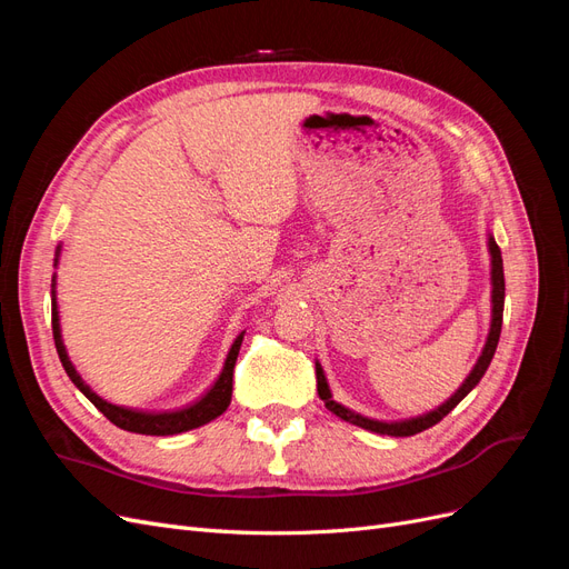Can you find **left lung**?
<instances>
[{"label": "left lung", "instance_id": "obj_1", "mask_svg": "<svg viewBox=\"0 0 569 569\" xmlns=\"http://www.w3.org/2000/svg\"><path fill=\"white\" fill-rule=\"evenodd\" d=\"M489 251H491V330H489V337H487V343H485V351H481L477 366L472 368V372L468 375V380L462 382V387L451 396L449 401L441 403L437 410H429L425 412V416L420 418H410V420H401V422H380V420H370V418H363L358 416V412L343 408L341 403H337L332 399L330 393V387H327V380H325V372L322 368L316 363V377H318V393L320 399L325 401V408L332 410L337 418L347 420L351 425H358L363 429H370V432H377V435H389V437H412L422 432V429H429L435 427L439 420H443L449 412L468 396L477 382L485 377L491 358L496 353V347H498V337H501V325H503V301H506V278H503V258H501V249H498V244L493 242V237H489Z\"/></svg>", "mask_w": 569, "mask_h": 569}]
</instances>
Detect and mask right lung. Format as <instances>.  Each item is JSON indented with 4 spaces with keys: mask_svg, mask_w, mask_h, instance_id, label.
I'll return each instance as SVG.
<instances>
[{
    "mask_svg": "<svg viewBox=\"0 0 569 569\" xmlns=\"http://www.w3.org/2000/svg\"><path fill=\"white\" fill-rule=\"evenodd\" d=\"M59 256V249H57ZM54 295V291H51ZM51 332H54V343H57V353L61 358V366L66 370V375L71 377V382L88 396V399L94 403V408H99L104 416L120 429H128V432L134 435H151V437H170V435H180L187 432V429L201 427L206 422L216 420L218 416L228 410L230 399H232V375H234V363L239 356V347H242L244 332L239 335L232 343V349L228 353L226 368H222L220 377L216 380V385L209 389V393L199 399L197 403L173 410V412H144V410H132V408H123V406H113L109 401L97 396L88 385L82 382V377L76 372L73 363L68 360L66 347L61 341V327H59V311H57V299H51Z\"/></svg>",
    "mask_w": 569,
    "mask_h": 569,
    "instance_id": "1",
    "label": "right lung"
}]
</instances>
